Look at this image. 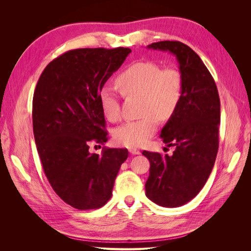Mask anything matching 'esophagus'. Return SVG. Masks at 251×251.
I'll use <instances>...</instances> for the list:
<instances>
[{"instance_id":"34e87169","label":"esophagus","mask_w":251,"mask_h":251,"mask_svg":"<svg viewBox=\"0 0 251 251\" xmlns=\"http://www.w3.org/2000/svg\"><path fill=\"white\" fill-rule=\"evenodd\" d=\"M128 151H130V153H131L132 155H139V154L141 153V151H140L138 149H135V148L130 149Z\"/></svg>"}]
</instances>
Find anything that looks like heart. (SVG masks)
I'll return each instance as SVG.
<instances>
[{"label": "heart", "instance_id": "1", "mask_svg": "<svg viewBox=\"0 0 251 251\" xmlns=\"http://www.w3.org/2000/svg\"><path fill=\"white\" fill-rule=\"evenodd\" d=\"M116 85L124 95L140 96V113L143 117L126 121L115 128L114 140L119 146L137 148L155 134L158 119L168 120L179 107L183 91L181 73L175 68H162L154 62H138L128 66L116 78ZM103 115L110 121L120 117L119 101L111 88H103L100 94Z\"/></svg>", "mask_w": 251, "mask_h": 251}]
</instances>
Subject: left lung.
I'll return each mask as SVG.
<instances>
[{
    "label": "left lung",
    "mask_w": 251,
    "mask_h": 251,
    "mask_svg": "<svg viewBox=\"0 0 251 251\" xmlns=\"http://www.w3.org/2000/svg\"><path fill=\"white\" fill-rule=\"evenodd\" d=\"M148 48L176 56L183 91L178 109L160 134L168 147H175L173 155L142 151L151 164L146 195L160 206L179 207L199 194L214 168L219 148L220 98L206 66L187 45L163 41Z\"/></svg>",
    "instance_id": "obj_1"
}]
</instances>
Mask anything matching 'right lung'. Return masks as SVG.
<instances>
[{
	"instance_id": "1",
	"label": "right lung",
	"mask_w": 251,
	"mask_h": 251,
	"mask_svg": "<svg viewBox=\"0 0 251 251\" xmlns=\"http://www.w3.org/2000/svg\"><path fill=\"white\" fill-rule=\"evenodd\" d=\"M131 53L128 48H82L53 59L36 83L33 134L45 175L53 191L80 210L107 203L128 156L126 149L90 153L92 142H107L100 94Z\"/></svg>"
}]
</instances>
